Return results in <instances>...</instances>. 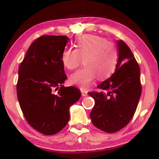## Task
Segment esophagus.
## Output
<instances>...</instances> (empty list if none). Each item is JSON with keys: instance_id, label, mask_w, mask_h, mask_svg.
I'll list each match as a JSON object with an SVG mask.
<instances>
[{"instance_id": "obj_1", "label": "esophagus", "mask_w": 159, "mask_h": 159, "mask_svg": "<svg viewBox=\"0 0 159 159\" xmlns=\"http://www.w3.org/2000/svg\"><path fill=\"white\" fill-rule=\"evenodd\" d=\"M80 91H81L82 96H86V95H88V91H87L86 90H84V89H80Z\"/></svg>"}]
</instances>
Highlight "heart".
<instances>
[{"label": "heart", "instance_id": "obj_1", "mask_svg": "<svg viewBox=\"0 0 159 159\" xmlns=\"http://www.w3.org/2000/svg\"><path fill=\"white\" fill-rule=\"evenodd\" d=\"M75 46V49L66 48L62 52L63 66L74 70L80 66L82 59L85 66L70 76V84L86 89L96 77L104 80L114 72L119 51L114 43L98 35L84 34L77 39Z\"/></svg>", "mask_w": 159, "mask_h": 159}]
</instances>
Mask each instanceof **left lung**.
<instances>
[{
	"label": "left lung",
	"instance_id": "8db88e82",
	"mask_svg": "<svg viewBox=\"0 0 159 159\" xmlns=\"http://www.w3.org/2000/svg\"><path fill=\"white\" fill-rule=\"evenodd\" d=\"M119 61L116 71L97 88L105 91L89 92L95 105L90 116L102 131L114 133L127 125L133 117L142 93L140 69L128 45L117 41Z\"/></svg>",
	"mask_w": 159,
	"mask_h": 159
}]
</instances>
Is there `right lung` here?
Returning a JSON list of instances; mask_svg holds the SVG:
<instances>
[{"instance_id": "1", "label": "right lung", "mask_w": 159, "mask_h": 159, "mask_svg": "<svg viewBox=\"0 0 159 159\" xmlns=\"http://www.w3.org/2000/svg\"><path fill=\"white\" fill-rule=\"evenodd\" d=\"M69 40L63 35L40 37L30 45L19 68L20 108L30 125L45 135L58 133L66 125L69 108L81 96L79 89L62 85L67 77L61 54Z\"/></svg>"}]
</instances>
